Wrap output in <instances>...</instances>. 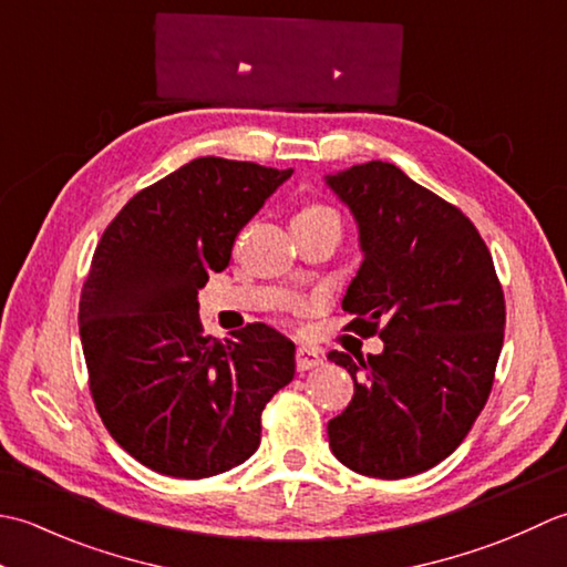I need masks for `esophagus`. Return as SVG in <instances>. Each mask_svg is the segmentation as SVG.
Returning <instances> with one entry per match:
<instances>
[{"instance_id":"34e87169","label":"esophagus","mask_w":567,"mask_h":567,"mask_svg":"<svg viewBox=\"0 0 567 567\" xmlns=\"http://www.w3.org/2000/svg\"><path fill=\"white\" fill-rule=\"evenodd\" d=\"M320 364H322V357L316 350H310V348H298L296 350L298 372H310V369H316Z\"/></svg>"}]
</instances>
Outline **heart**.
I'll list each match as a JSON object with an SVG mask.
<instances>
[{"label":"heart","mask_w":567,"mask_h":567,"mask_svg":"<svg viewBox=\"0 0 567 567\" xmlns=\"http://www.w3.org/2000/svg\"><path fill=\"white\" fill-rule=\"evenodd\" d=\"M296 219H330V223H340V217L326 205H308L296 215Z\"/></svg>","instance_id":"b5f03b06"}]
</instances>
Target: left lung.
Returning a JSON list of instances; mask_svg holds the SVG:
<instances>
[{"label": "left lung", "instance_id": "obj_1", "mask_svg": "<svg viewBox=\"0 0 567 567\" xmlns=\"http://www.w3.org/2000/svg\"><path fill=\"white\" fill-rule=\"evenodd\" d=\"M360 225L364 261L342 308L381 354L328 360L354 381L328 423L332 455L379 480L435 467L465 441L494 384L506 306L492 254L460 207L384 161L328 176Z\"/></svg>", "mask_w": 567, "mask_h": 567}]
</instances>
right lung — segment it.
<instances>
[{"label": "right lung", "mask_w": 567, "mask_h": 567, "mask_svg": "<svg viewBox=\"0 0 567 567\" xmlns=\"http://www.w3.org/2000/svg\"><path fill=\"white\" fill-rule=\"evenodd\" d=\"M293 168L217 156L138 190L92 254L80 293L90 394L126 453L166 477L203 480L254 455L261 411L296 374V344L251 322L217 342L198 291L239 229Z\"/></svg>", "instance_id": "1"}]
</instances>
